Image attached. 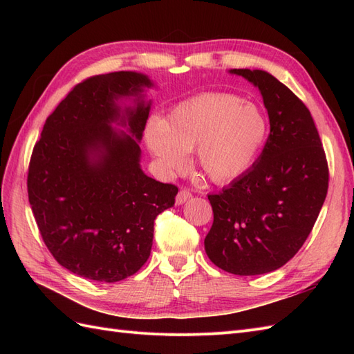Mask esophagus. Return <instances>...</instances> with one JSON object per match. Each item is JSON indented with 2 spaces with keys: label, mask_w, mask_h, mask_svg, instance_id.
Returning a JSON list of instances; mask_svg holds the SVG:
<instances>
[{
  "label": "esophagus",
  "mask_w": 354,
  "mask_h": 354,
  "mask_svg": "<svg viewBox=\"0 0 354 354\" xmlns=\"http://www.w3.org/2000/svg\"><path fill=\"white\" fill-rule=\"evenodd\" d=\"M192 198V194H190V190H187V189H181L178 194H177V196H176V203L177 205H181V203H185L186 201H189Z\"/></svg>",
  "instance_id": "1"
}]
</instances>
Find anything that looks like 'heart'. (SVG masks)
Here are the masks:
<instances>
[{
    "label": "heart",
    "instance_id": "obj_1",
    "mask_svg": "<svg viewBox=\"0 0 354 354\" xmlns=\"http://www.w3.org/2000/svg\"><path fill=\"white\" fill-rule=\"evenodd\" d=\"M267 122L259 106L226 93H203L178 103L167 121L153 116L145 137L159 167L173 174L196 151L201 171L214 183L246 173L261 149Z\"/></svg>",
    "mask_w": 354,
    "mask_h": 354
}]
</instances>
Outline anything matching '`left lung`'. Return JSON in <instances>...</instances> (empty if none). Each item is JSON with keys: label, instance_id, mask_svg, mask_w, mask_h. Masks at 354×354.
<instances>
[{"label": "left lung", "instance_id": "8db88e82", "mask_svg": "<svg viewBox=\"0 0 354 354\" xmlns=\"http://www.w3.org/2000/svg\"><path fill=\"white\" fill-rule=\"evenodd\" d=\"M260 90L270 134L251 169L217 195L205 238L208 259L239 276L277 270L301 248L322 208L329 181L310 111L286 85L260 69H230Z\"/></svg>", "mask_w": 354, "mask_h": 354}]
</instances>
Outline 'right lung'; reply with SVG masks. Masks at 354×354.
Wrapping results in <instances>:
<instances>
[{"label": "right lung", "instance_id": "obj_1", "mask_svg": "<svg viewBox=\"0 0 354 354\" xmlns=\"http://www.w3.org/2000/svg\"><path fill=\"white\" fill-rule=\"evenodd\" d=\"M152 85L124 71L84 80L47 118L32 151L28 196L42 241L60 266L85 279L113 283L140 270L155 218L176 202L177 186L140 168L138 143L151 111L142 91ZM131 95L136 106L121 110L117 99Z\"/></svg>", "mask_w": 354, "mask_h": 354}]
</instances>
